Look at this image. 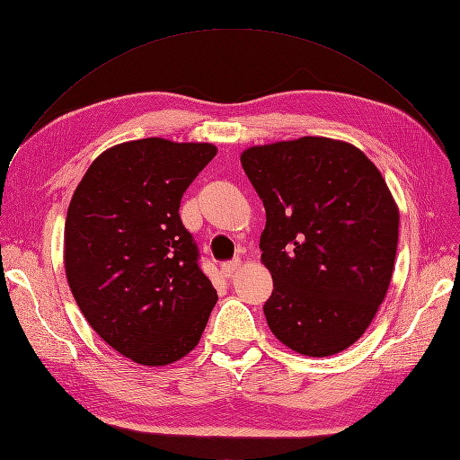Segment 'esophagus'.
<instances>
[{
    "mask_svg": "<svg viewBox=\"0 0 460 460\" xmlns=\"http://www.w3.org/2000/svg\"><path fill=\"white\" fill-rule=\"evenodd\" d=\"M238 267H241V261H238V259H233V261L222 263V272L229 278V276H233L238 270Z\"/></svg>",
    "mask_w": 460,
    "mask_h": 460,
    "instance_id": "34e87169",
    "label": "esophagus"
}]
</instances>
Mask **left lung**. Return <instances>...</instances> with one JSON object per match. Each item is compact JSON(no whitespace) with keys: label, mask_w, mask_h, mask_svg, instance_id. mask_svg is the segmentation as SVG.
Here are the masks:
<instances>
[{"label":"left lung","mask_w":460,"mask_h":460,"mask_svg":"<svg viewBox=\"0 0 460 460\" xmlns=\"http://www.w3.org/2000/svg\"><path fill=\"white\" fill-rule=\"evenodd\" d=\"M267 212L261 261L274 289V336L327 357L363 336L384 303L398 244V208L370 159L351 145L303 137L243 152Z\"/></svg>","instance_id":"obj_1"}]
</instances>
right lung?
Here are the masks:
<instances>
[{
    "label": "right lung",
    "mask_w": 460,
    "mask_h": 460,
    "mask_svg": "<svg viewBox=\"0 0 460 460\" xmlns=\"http://www.w3.org/2000/svg\"><path fill=\"white\" fill-rule=\"evenodd\" d=\"M208 143L141 138L99 155L67 208L64 259L92 329L131 361L171 365L201 341L217 301L184 227V191L216 155Z\"/></svg>",
    "instance_id": "obj_1"
}]
</instances>
